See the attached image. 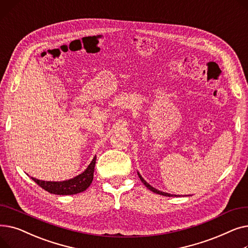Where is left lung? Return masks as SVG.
<instances>
[{
	"label": "left lung",
	"instance_id": "left-lung-1",
	"mask_svg": "<svg viewBox=\"0 0 248 248\" xmlns=\"http://www.w3.org/2000/svg\"><path fill=\"white\" fill-rule=\"evenodd\" d=\"M138 175H139V177H140V181L142 182V183H144V185L149 189V190H151V191H153L154 193H157V194H159V195H163V196H167V197H176V196H178V195H173V194H169V193H166V192H162V191H159V190H157L155 188H154V187H152L149 183H147V182L144 180V178H142L140 175V173H138Z\"/></svg>",
	"mask_w": 248,
	"mask_h": 248
}]
</instances>
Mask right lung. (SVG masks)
Listing matches in <instances>:
<instances>
[{
    "instance_id": "add662e5",
    "label": "right lung",
    "mask_w": 248,
    "mask_h": 248,
    "mask_svg": "<svg viewBox=\"0 0 248 248\" xmlns=\"http://www.w3.org/2000/svg\"><path fill=\"white\" fill-rule=\"evenodd\" d=\"M96 157L91 161L86 170L70 180L61 181V182H51V181H42L35 178H32L37 185L47 192L55 195H73L85 191L91 184L93 180L94 166H95Z\"/></svg>"
}]
</instances>
